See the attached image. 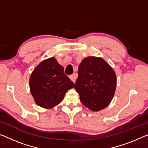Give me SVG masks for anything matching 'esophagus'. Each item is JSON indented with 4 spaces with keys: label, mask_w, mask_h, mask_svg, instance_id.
Returning a JSON list of instances; mask_svg holds the SVG:
<instances>
[{
    "label": "esophagus",
    "mask_w": 148,
    "mask_h": 148,
    "mask_svg": "<svg viewBox=\"0 0 148 148\" xmlns=\"http://www.w3.org/2000/svg\"><path fill=\"white\" fill-rule=\"evenodd\" d=\"M77 76H78L77 75V73H74V74L71 75V76H69V78L73 82V83H75V80L77 78Z\"/></svg>",
    "instance_id": "obj_1"
}]
</instances>
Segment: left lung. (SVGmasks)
<instances>
[{
  "label": "left lung",
  "instance_id": "left-lung-1",
  "mask_svg": "<svg viewBox=\"0 0 148 148\" xmlns=\"http://www.w3.org/2000/svg\"><path fill=\"white\" fill-rule=\"evenodd\" d=\"M78 75L74 87L84 106L97 112L110 104L116 87V75L105 60L93 56L84 58Z\"/></svg>",
  "mask_w": 148,
  "mask_h": 148
}]
</instances>
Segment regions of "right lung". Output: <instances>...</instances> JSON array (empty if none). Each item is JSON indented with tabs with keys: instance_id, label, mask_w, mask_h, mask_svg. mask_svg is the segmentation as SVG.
Returning a JSON list of instances; mask_svg holds the SVG:
<instances>
[{
	"instance_id": "right-lung-1",
	"label": "right lung",
	"mask_w": 148,
	"mask_h": 148,
	"mask_svg": "<svg viewBox=\"0 0 148 148\" xmlns=\"http://www.w3.org/2000/svg\"><path fill=\"white\" fill-rule=\"evenodd\" d=\"M64 68L55 58L42 61L29 77V90L35 103L41 107H55L64 99L74 83L63 73Z\"/></svg>"
}]
</instances>
